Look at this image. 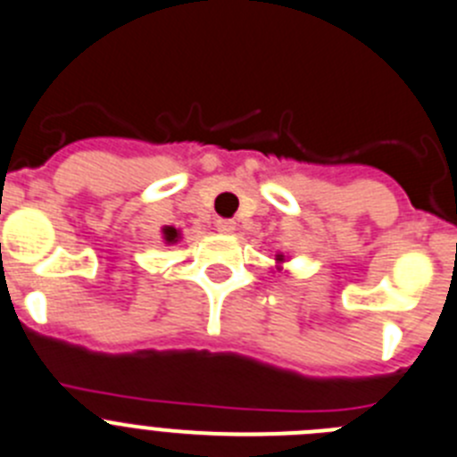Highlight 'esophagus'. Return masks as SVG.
Instances as JSON below:
<instances>
[{"mask_svg": "<svg viewBox=\"0 0 457 457\" xmlns=\"http://www.w3.org/2000/svg\"><path fill=\"white\" fill-rule=\"evenodd\" d=\"M215 226H217V231H220V233H233V231H236V221H233V220H217Z\"/></svg>", "mask_w": 457, "mask_h": 457, "instance_id": "34e87169", "label": "esophagus"}]
</instances>
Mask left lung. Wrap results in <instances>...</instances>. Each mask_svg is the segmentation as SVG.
<instances>
[{"mask_svg":"<svg viewBox=\"0 0 457 457\" xmlns=\"http://www.w3.org/2000/svg\"><path fill=\"white\" fill-rule=\"evenodd\" d=\"M278 261H280V258H278Z\"/></svg>","mask_w":457,"mask_h":457,"instance_id":"8db88e82","label":"left lung"}]
</instances>
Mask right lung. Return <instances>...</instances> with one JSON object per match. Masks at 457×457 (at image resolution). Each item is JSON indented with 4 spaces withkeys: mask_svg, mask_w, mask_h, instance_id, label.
Returning a JSON list of instances; mask_svg holds the SVG:
<instances>
[{
    "mask_svg": "<svg viewBox=\"0 0 457 457\" xmlns=\"http://www.w3.org/2000/svg\"><path fill=\"white\" fill-rule=\"evenodd\" d=\"M162 233H165V240L167 242H177V237H179L177 228H171V226H167V228Z\"/></svg>",
    "mask_w": 457,
    "mask_h": 457,
    "instance_id": "obj_1",
    "label": "right lung"
}]
</instances>
